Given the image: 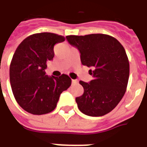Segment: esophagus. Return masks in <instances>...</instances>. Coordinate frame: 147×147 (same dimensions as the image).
Returning <instances> with one entry per match:
<instances>
[{
    "mask_svg": "<svg viewBox=\"0 0 147 147\" xmlns=\"http://www.w3.org/2000/svg\"><path fill=\"white\" fill-rule=\"evenodd\" d=\"M71 82H72V84H76V83H78V80H76V79H72Z\"/></svg>",
    "mask_w": 147,
    "mask_h": 147,
    "instance_id": "obj_1",
    "label": "esophagus"
}]
</instances>
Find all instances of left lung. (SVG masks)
<instances>
[{"instance_id":"left-lung-1","label":"left lung","mask_w":147,"mask_h":147,"mask_svg":"<svg viewBox=\"0 0 147 147\" xmlns=\"http://www.w3.org/2000/svg\"><path fill=\"white\" fill-rule=\"evenodd\" d=\"M71 45L80 53L83 65L92 68L89 83L80 81L84 89L76 101L85 115L99 117L115 108L125 93L129 77V62L125 48L118 40L106 34L67 36Z\"/></svg>"}]
</instances>
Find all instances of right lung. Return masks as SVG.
Masks as SVG:
<instances>
[{
    "label": "right lung",
    "instance_id": "add662e5",
    "mask_svg": "<svg viewBox=\"0 0 147 147\" xmlns=\"http://www.w3.org/2000/svg\"><path fill=\"white\" fill-rule=\"evenodd\" d=\"M62 36L40 32L29 36L16 49L10 65V82L19 106L32 115L55 109L60 95L71 84L68 76H48L47 61L53 59L54 47L65 41Z\"/></svg>",
    "mask_w": 147,
    "mask_h": 147
}]
</instances>
